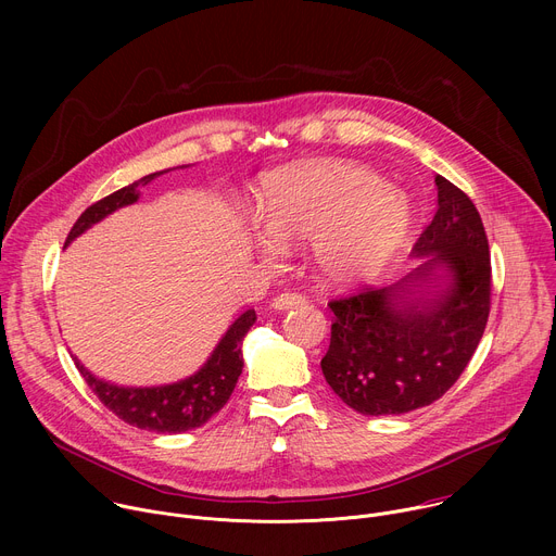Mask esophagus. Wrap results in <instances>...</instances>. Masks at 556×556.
Here are the masks:
<instances>
[{"instance_id": "obj_1", "label": "esophagus", "mask_w": 556, "mask_h": 556, "mask_svg": "<svg viewBox=\"0 0 556 556\" xmlns=\"http://www.w3.org/2000/svg\"><path fill=\"white\" fill-rule=\"evenodd\" d=\"M301 303H305V296L299 294V292H281V294H277V296L270 301V305H273L275 309H290V307H296V305H301Z\"/></svg>"}]
</instances>
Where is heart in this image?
I'll list each match as a JSON object with an SVG mask.
<instances>
[{"instance_id":"heart-1","label":"heart","mask_w":556,"mask_h":556,"mask_svg":"<svg viewBox=\"0 0 556 556\" xmlns=\"http://www.w3.org/2000/svg\"><path fill=\"white\" fill-rule=\"evenodd\" d=\"M407 195L374 172L309 161L270 174L255 198V226L273 247L309 240L312 264L345 286L378 273L409 232Z\"/></svg>"}]
</instances>
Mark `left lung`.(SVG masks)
<instances>
[{
  "mask_svg": "<svg viewBox=\"0 0 556 556\" xmlns=\"http://www.w3.org/2000/svg\"><path fill=\"white\" fill-rule=\"evenodd\" d=\"M438 211L414 247L420 264L399 283L330 301L324 376L363 416H399L435 403L480 345L491 312V255L482 217L435 176Z\"/></svg>",
  "mask_w": 556,
  "mask_h": 556,
  "instance_id": "obj_1",
  "label": "left lung"
}]
</instances>
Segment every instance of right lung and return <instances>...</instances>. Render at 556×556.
Listing matches in <instances>:
<instances>
[{"mask_svg":"<svg viewBox=\"0 0 556 556\" xmlns=\"http://www.w3.org/2000/svg\"><path fill=\"white\" fill-rule=\"evenodd\" d=\"M174 167V169H185ZM174 169L149 174L112 195L99 200L97 204L88 206L81 217H78L67 235L65 247L74 242L78 235H84L88 228L112 215L114 211L138 202L140 187L149 185L157 176L169 174ZM257 321L255 309H247L244 314L228 326L206 363L185 380L172 384H157V387H123L108 380L97 378L90 374L78 358H74L76 369L81 371L90 389L99 395V401L125 420L131 427L153 431V433H182L189 429L202 427L211 416H215L230 399V393L237 384V378L242 374L244 356H242V341Z\"/></svg>","mask_w":556,"mask_h":556,"instance_id":"1","label":"right lung"}]
</instances>
